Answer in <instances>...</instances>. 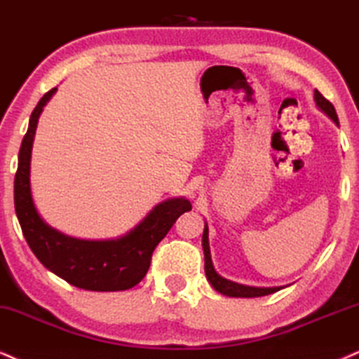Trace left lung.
<instances>
[{
    "label": "left lung",
    "mask_w": 359,
    "mask_h": 359,
    "mask_svg": "<svg viewBox=\"0 0 359 359\" xmlns=\"http://www.w3.org/2000/svg\"><path fill=\"white\" fill-rule=\"evenodd\" d=\"M315 100L316 104L325 111L333 121L338 125V114H336L334 106L330 103L320 91L315 90ZM203 250H205V271L208 281L213 285V287L219 293L226 296H234V298H256V296H266L271 294L274 291H278L280 287H251V286H243L238 283L228 281L224 278H221L218 273L215 271L213 263H211V253H210V243H208V226H205V233H203Z\"/></svg>",
    "instance_id": "8db88e82"
}]
</instances>
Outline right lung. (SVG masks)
Segmentation results:
<instances>
[{
    "label": "right lung",
    "mask_w": 359,
    "mask_h": 359,
    "mask_svg": "<svg viewBox=\"0 0 359 359\" xmlns=\"http://www.w3.org/2000/svg\"><path fill=\"white\" fill-rule=\"evenodd\" d=\"M53 88L39 100L29 118V126L18 156L15 175V210L21 231L34 256L50 271L69 285L90 291L130 290L143 280L151 264L158 243L191 203L176 198L158 205L133 231L119 240L85 241L65 236L39 218L29 189V159L34 131L43 106L55 95Z\"/></svg>",
    "instance_id": "right-lung-1"
}]
</instances>
